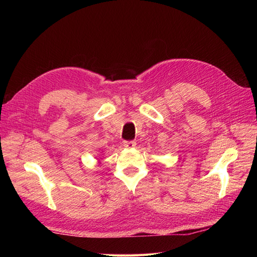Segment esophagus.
I'll list each match as a JSON object with an SVG mask.
<instances>
[{"mask_svg":"<svg viewBox=\"0 0 257 257\" xmlns=\"http://www.w3.org/2000/svg\"><path fill=\"white\" fill-rule=\"evenodd\" d=\"M123 146L125 147V148H135L136 143H135V141L125 140V141H123Z\"/></svg>","mask_w":257,"mask_h":257,"instance_id":"34e87169","label":"esophagus"}]
</instances>
